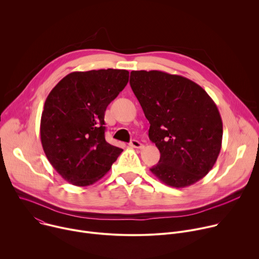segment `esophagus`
<instances>
[{
  "label": "esophagus",
  "instance_id": "34e87169",
  "mask_svg": "<svg viewBox=\"0 0 259 259\" xmlns=\"http://www.w3.org/2000/svg\"><path fill=\"white\" fill-rule=\"evenodd\" d=\"M129 144L131 147H134V149H143V146H144L140 141H138L136 139H132Z\"/></svg>",
  "mask_w": 259,
  "mask_h": 259
}]
</instances>
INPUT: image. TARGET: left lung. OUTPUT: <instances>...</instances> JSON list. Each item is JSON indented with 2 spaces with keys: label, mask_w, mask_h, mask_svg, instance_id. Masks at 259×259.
<instances>
[{
  "label": "left lung",
  "mask_w": 259,
  "mask_h": 259,
  "mask_svg": "<svg viewBox=\"0 0 259 259\" xmlns=\"http://www.w3.org/2000/svg\"><path fill=\"white\" fill-rule=\"evenodd\" d=\"M130 86L161 154L153 174L176 189L207 175L223 141V121L207 92L187 78L160 70H132Z\"/></svg>",
  "instance_id": "obj_1"
}]
</instances>
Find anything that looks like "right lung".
<instances>
[{
	"instance_id": "1",
	"label": "right lung",
	"mask_w": 259,
	"mask_h": 259,
	"mask_svg": "<svg viewBox=\"0 0 259 259\" xmlns=\"http://www.w3.org/2000/svg\"><path fill=\"white\" fill-rule=\"evenodd\" d=\"M128 81L125 69L73 71L49 93L41 118L43 150L73 186L99 180L123 152L105 140L104 113Z\"/></svg>"
}]
</instances>
